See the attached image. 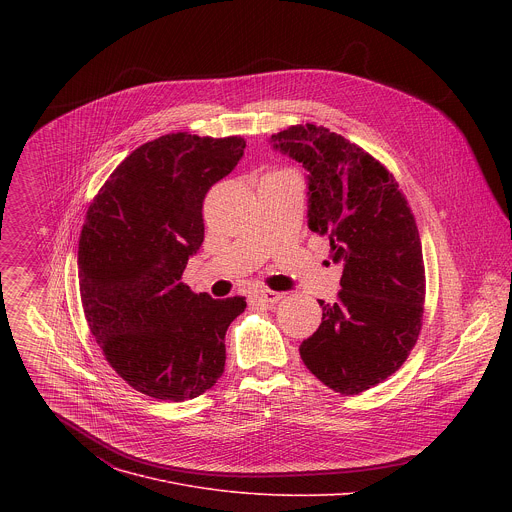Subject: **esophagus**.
<instances>
[{
  "instance_id": "34e87169",
  "label": "esophagus",
  "mask_w": 512,
  "mask_h": 512,
  "mask_svg": "<svg viewBox=\"0 0 512 512\" xmlns=\"http://www.w3.org/2000/svg\"><path fill=\"white\" fill-rule=\"evenodd\" d=\"M282 297H284V293L266 290V288L256 290V292L252 293V299H256V301H266V303H276V301H280Z\"/></svg>"
}]
</instances>
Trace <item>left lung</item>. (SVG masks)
Masks as SVG:
<instances>
[{"instance_id": "1", "label": "left lung", "mask_w": 512, "mask_h": 512, "mask_svg": "<svg viewBox=\"0 0 512 512\" xmlns=\"http://www.w3.org/2000/svg\"><path fill=\"white\" fill-rule=\"evenodd\" d=\"M270 144L307 169V226L329 236L343 264L337 303L319 299L321 325L301 343V361L335 392H365L402 366L422 329L416 220L392 173L343 136L299 124Z\"/></svg>"}]
</instances>
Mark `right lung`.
<instances>
[{
	"label": "right lung",
	"mask_w": 512,
	"mask_h": 512,
	"mask_svg": "<svg viewBox=\"0 0 512 512\" xmlns=\"http://www.w3.org/2000/svg\"><path fill=\"white\" fill-rule=\"evenodd\" d=\"M240 136L167 134L108 177L78 242L84 317L110 366L138 392L183 402L219 380L240 295L213 299L181 282L203 244V201L244 155Z\"/></svg>",
	"instance_id": "add662e5"
}]
</instances>
